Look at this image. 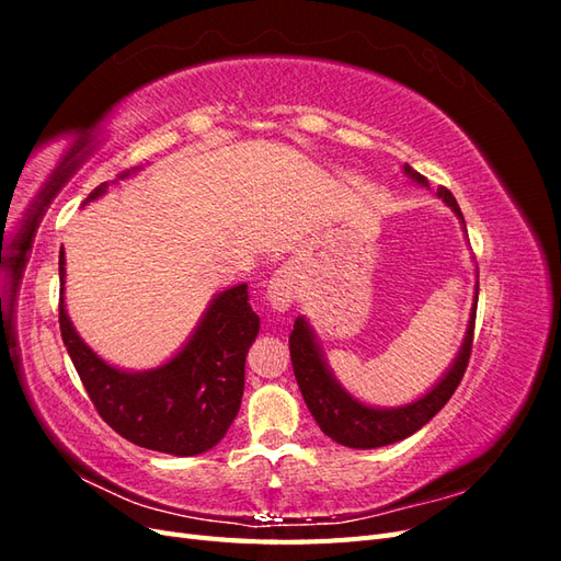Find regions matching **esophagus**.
Returning <instances> with one entry per match:
<instances>
[{"label":"esophagus","instance_id":"obj_1","mask_svg":"<svg viewBox=\"0 0 561 561\" xmlns=\"http://www.w3.org/2000/svg\"><path fill=\"white\" fill-rule=\"evenodd\" d=\"M295 295H297V271H295V266L285 264L276 271L274 276H271V280L266 285V301L274 311L285 313L293 307Z\"/></svg>","mask_w":561,"mask_h":561}]
</instances>
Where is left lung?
Wrapping results in <instances>:
<instances>
[{"instance_id": "8db88e82", "label": "left lung", "mask_w": 561, "mask_h": 561, "mask_svg": "<svg viewBox=\"0 0 561 561\" xmlns=\"http://www.w3.org/2000/svg\"><path fill=\"white\" fill-rule=\"evenodd\" d=\"M402 171L414 184H421L426 186V190H431L428 180L419 175L410 163H404ZM435 196L458 217L461 229L466 231V219L451 192L445 190V186H439ZM478 290H480V280H474V297H472L466 336L451 365L443 371V377H439L426 393L400 407H377L351 396L342 386V381L334 377V371L328 365L325 353H322V346L318 342V334L311 322L307 320V316H297L295 330L290 332V358H293L295 379L299 383L304 402H307L309 412L316 419L320 431L328 437H332L336 445H344L351 449H377V447L400 443V439L410 437L412 433L426 426V423L447 404V400L454 396L456 386L463 379V371L468 367L470 348H472Z\"/></svg>"}]
</instances>
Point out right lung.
I'll return each instance as SVG.
<instances>
[{
	"mask_svg": "<svg viewBox=\"0 0 561 561\" xmlns=\"http://www.w3.org/2000/svg\"><path fill=\"white\" fill-rule=\"evenodd\" d=\"M142 165L103 182L81 203L105 196L112 184ZM60 334L98 414L128 443L173 456H196L222 439L241 410L245 355L260 332V316L248 301V285L217 293L186 342L151 369L116 367L83 342L67 316L65 250L60 248Z\"/></svg>",
	"mask_w": 561,
	"mask_h": 561,
	"instance_id": "add662e5",
	"label": "right lung"
}]
</instances>
